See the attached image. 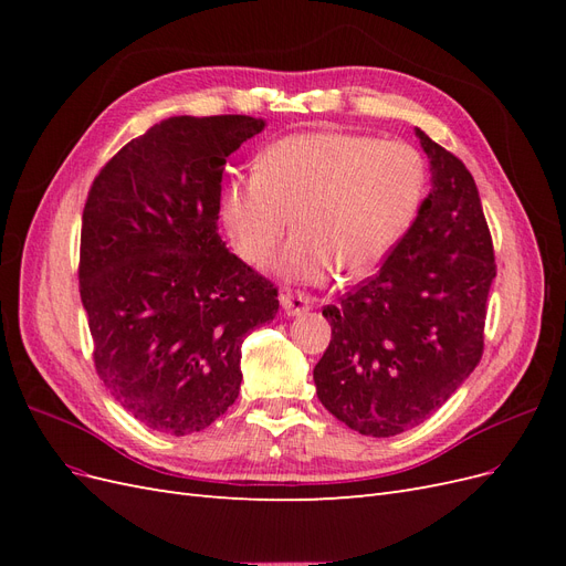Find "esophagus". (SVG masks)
Returning <instances> with one entry per match:
<instances>
[{
	"mask_svg": "<svg viewBox=\"0 0 566 566\" xmlns=\"http://www.w3.org/2000/svg\"><path fill=\"white\" fill-rule=\"evenodd\" d=\"M281 304L287 316H297V314H304L306 310L312 306V297L306 293H293V290H285V293H281Z\"/></svg>",
	"mask_w": 566,
	"mask_h": 566,
	"instance_id": "34e87169",
	"label": "esophagus"
}]
</instances>
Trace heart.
I'll return each mask as SVG.
<instances>
[{
	"mask_svg": "<svg viewBox=\"0 0 566 566\" xmlns=\"http://www.w3.org/2000/svg\"><path fill=\"white\" fill-rule=\"evenodd\" d=\"M424 193L422 156L403 142L349 132H306L271 144L256 172L221 193L231 241L245 262L271 260L290 221L297 233L276 260L287 281L364 276L397 245Z\"/></svg>",
	"mask_w": 566,
	"mask_h": 566,
	"instance_id": "b5f03b06",
	"label": "heart"
}]
</instances>
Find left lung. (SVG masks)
<instances>
[{"label":"left lung","mask_w":566,"mask_h":566,"mask_svg":"<svg viewBox=\"0 0 566 566\" xmlns=\"http://www.w3.org/2000/svg\"><path fill=\"white\" fill-rule=\"evenodd\" d=\"M432 191L387 260L337 304L314 368L321 403L366 437L430 418L482 361L495 279L491 231L468 167L418 129Z\"/></svg>","instance_id":"1"}]
</instances>
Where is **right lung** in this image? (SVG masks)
<instances>
[{"label":"right lung","instance_id":"obj_1","mask_svg":"<svg viewBox=\"0 0 566 566\" xmlns=\"http://www.w3.org/2000/svg\"><path fill=\"white\" fill-rule=\"evenodd\" d=\"M262 117H167L119 148L82 210L80 297L92 358L146 427L193 434L241 389L243 342L279 314V287L219 235L227 158Z\"/></svg>","mask_w":566,"mask_h":566}]
</instances>
